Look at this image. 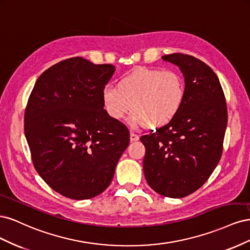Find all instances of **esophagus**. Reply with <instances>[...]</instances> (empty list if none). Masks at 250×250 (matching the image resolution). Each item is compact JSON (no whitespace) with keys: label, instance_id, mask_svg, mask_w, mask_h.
Returning a JSON list of instances; mask_svg holds the SVG:
<instances>
[{"label":"esophagus","instance_id":"obj_1","mask_svg":"<svg viewBox=\"0 0 250 250\" xmlns=\"http://www.w3.org/2000/svg\"><path fill=\"white\" fill-rule=\"evenodd\" d=\"M140 139V137L138 134H135L134 132H132V131H130V141L131 142H135V141H138Z\"/></svg>","mask_w":250,"mask_h":250}]
</instances>
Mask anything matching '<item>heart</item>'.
<instances>
[{"label": "heart", "instance_id": "heart-1", "mask_svg": "<svg viewBox=\"0 0 250 250\" xmlns=\"http://www.w3.org/2000/svg\"><path fill=\"white\" fill-rule=\"evenodd\" d=\"M102 105L107 116L121 121L131 110L134 127H162L176 117L186 98V83L176 71L140 67L102 88Z\"/></svg>", "mask_w": 250, "mask_h": 250}]
</instances>
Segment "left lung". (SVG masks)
Wrapping results in <instances>:
<instances>
[{
  "label": "left lung",
  "mask_w": 250,
  "mask_h": 250,
  "mask_svg": "<svg viewBox=\"0 0 250 250\" xmlns=\"http://www.w3.org/2000/svg\"><path fill=\"white\" fill-rule=\"evenodd\" d=\"M163 59L179 66L186 98L170 123L141 137L148 185L165 197L183 198L197 191L220 161L228 106L217 75L198 58L173 53Z\"/></svg>",
  "instance_id": "1"
}]
</instances>
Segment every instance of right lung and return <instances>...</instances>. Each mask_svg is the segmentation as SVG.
Wrapping results in <instances>:
<instances>
[{
    "mask_svg": "<svg viewBox=\"0 0 250 250\" xmlns=\"http://www.w3.org/2000/svg\"><path fill=\"white\" fill-rule=\"evenodd\" d=\"M116 69L82 57L44 71L29 96L24 129L33 166L55 192L90 199L111 183L129 130L107 116L102 88Z\"/></svg>",
    "mask_w": 250,
    "mask_h": 250,
    "instance_id": "1",
    "label": "right lung"
}]
</instances>
